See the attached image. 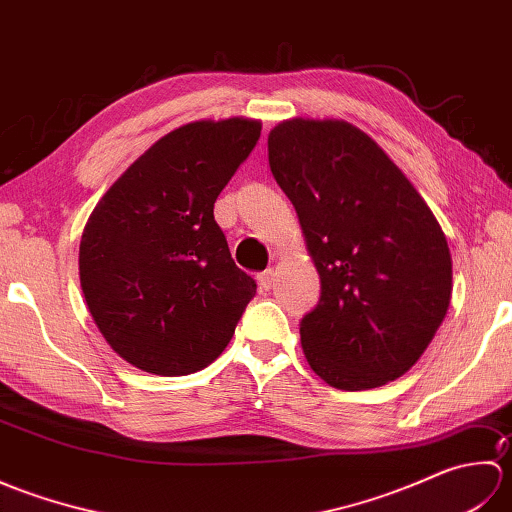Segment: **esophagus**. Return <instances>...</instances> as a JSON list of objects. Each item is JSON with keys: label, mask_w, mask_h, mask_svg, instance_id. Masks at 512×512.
<instances>
[{"label": "esophagus", "mask_w": 512, "mask_h": 512, "mask_svg": "<svg viewBox=\"0 0 512 512\" xmlns=\"http://www.w3.org/2000/svg\"><path fill=\"white\" fill-rule=\"evenodd\" d=\"M257 281H259V286H262L264 290H268L270 286H273V281H275V270L273 268H266L264 273L257 275Z\"/></svg>", "instance_id": "1"}]
</instances>
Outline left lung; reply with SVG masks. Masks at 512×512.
<instances>
[{
    "label": "left lung",
    "mask_w": 512,
    "mask_h": 512,
    "mask_svg": "<svg viewBox=\"0 0 512 512\" xmlns=\"http://www.w3.org/2000/svg\"><path fill=\"white\" fill-rule=\"evenodd\" d=\"M321 277L301 345L325 383L361 391L400 378L451 301V253L431 209L372 138L347 121L290 118L268 134Z\"/></svg>",
    "instance_id": "left-lung-1"
}]
</instances>
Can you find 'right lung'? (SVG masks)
Returning <instances> with one entry per match:
<instances>
[{
	"label": "right lung",
	"instance_id": "1",
	"mask_svg": "<svg viewBox=\"0 0 512 512\" xmlns=\"http://www.w3.org/2000/svg\"><path fill=\"white\" fill-rule=\"evenodd\" d=\"M259 134L262 123L239 116L182 125L94 206L79 246L81 288L129 365L193 374L233 339L257 284L235 266L213 204Z\"/></svg>",
	"mask_w": 512,
	"mask_h": 512
}]
</instances>
